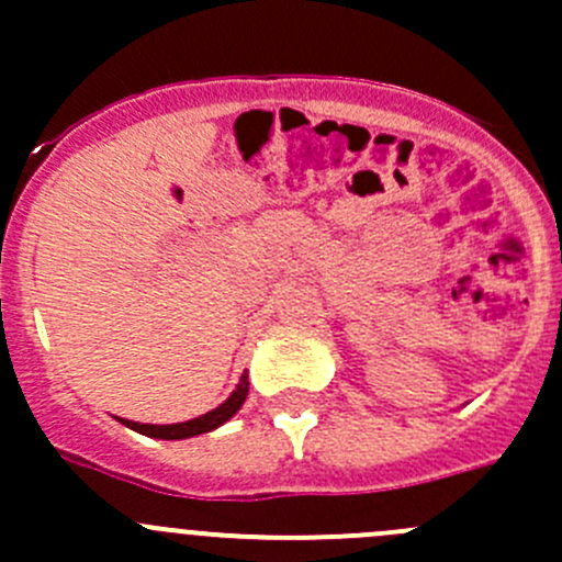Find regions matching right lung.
<instances>
[{"mask_svg":"<svg viewBox=\"0 0 562 562\" xmlns=\"http://www.w3.org/2000/svg\"><path fill=\"white\" fill-rule=\"evenodd\" d=\"M246 393H249V376H240L238 387L229 393V400L222 402L216 411L204 413V416L191 418V422H182V424H140V422H127V418H119L124 427L135 429V432L146 435V438H162V440H182V438H193V435H202L210 432V429L222 427L224 422L235 416L240 411V405L246 402Z\"/></svg>","mask_w":562,"mask_h":562,"instance_id":"add662e5","label":"right lung"}]
</instances>
